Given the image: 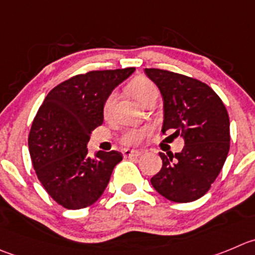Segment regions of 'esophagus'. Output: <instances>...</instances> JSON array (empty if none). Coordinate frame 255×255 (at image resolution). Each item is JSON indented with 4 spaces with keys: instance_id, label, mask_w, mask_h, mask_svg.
Masks as SVG:
<instances>
[{
    "instance_id": "34e87169",
    "label": "esophagus",
    "mask_w": 255,
    "mask_h": 255,
    "mask_svg": "<svg viewBox=\"0 0 255 255\" xmlns=\"http://www.w3.org/2000/svg\"><path fill=\"white\" fill-rule=\"evenodd\" d=\"M124 156L125 157H136V156H140V155L142 154V151H140V150H129L126 149L123 151Z\"/></svg>"
}]
</instances>
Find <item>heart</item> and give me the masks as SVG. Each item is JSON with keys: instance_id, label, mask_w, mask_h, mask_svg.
Segmentation results:
<instances>
[{"instance_id": "obj_1", "label": "heart", "mask_w": 255, "mask_h": 255, "mask_svg": "<svg viewBox=\"0 0 255 255\" xmlns=\"http://www.w3.org/2000/svg\"><path fill=\"white\" fill-rule=\"evenodd\" d=\"M129 93L131 94L132 98L137 101L139 104L144 105L147 100L151 98L157 96V89L155 86L154 82L150 81L149 79L145 77H139L131 81L128 86ZM116 95L115 91H111L108 96L105 98L103 103V115L105 119H110L114 113V106L116 103ZM151 132V126H134V128H128L123 131L120 136L121 144L126 145V146H131V145H137Z\"/></svg>"}]
</instances>
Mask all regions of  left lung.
<instances>
[{
    "label": "left lung",
    "mask_w": 255,
    "mask_h": 255,
    "mask_svg": "<svg viewBox=\"0 0 255 255\" xmlns=\"http://www.w3.org/2000/svg\"><path fill=\"white\" fill-rule=\"evenodd\" d=\"M145 74L164 100L161 131L181 135L185 141L175 155L159 152L161 170L150 181L171 202H194L209 190L228 156V111L214 90L199 80L160 69H145Z\"/></svg>",
    "instance_id": "1"
}]
</instances>
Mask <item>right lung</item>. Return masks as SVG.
Here are the masks:
<instances>
[{"mask_svg": "<svg viewBox=\"0 0 255 255\" xmlns=\"http://www.w3.org/2000/svg\"><path fill=\"white\" fill-rule=\"evenodd\" d=\"M135 67L80 74L53 87L28 134V150L38 180L66 209L90 207L103 195L121 152L89 156L91 131L104 121L103 103Z\"/></svg>", "mask_w": 255, "mask_h": 255, "instance_id": "right-lung-1", "label": "right lung"}]
</instances>
